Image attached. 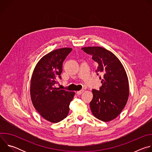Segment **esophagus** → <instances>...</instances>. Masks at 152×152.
Instances as JSON below:
<instances>
[{"instance_id": "obj_1", "label": "esophagus", "mask_w": 152, "mask_h": 152, "mask_svg": "<svg viewBox=\"0 0 152 152\" xmlns=\"http://www.w3.org/2000/svg\"><path fill=\"white\" fill-rule=\"evenodd\" d=\"M83 91H84V90H80V91H77V92H76V94H77V95H80L81 94H82V93H83Z\"/></svg>"}]
</instances>
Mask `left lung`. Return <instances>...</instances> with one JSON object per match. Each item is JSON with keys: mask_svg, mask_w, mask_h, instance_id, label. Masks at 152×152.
Segmentation results:
<instances>
[{"mask_svg": "<svg viewBox=\"0 0 152 152\" xmlns=\"http://www.w3.org/2000/svg\"><path fill=\"white\" fill-rule=\"evenodd\" d=\"M91 55L98 64L97 75L102 74L99 91L92 90L93 97L90 105L94 116L107 122L115 118L124 107L129 94V82L126 71L118 58L101 47L82 48ZM101 79V76L99 77Z\"/></svg>", "mask_w": 152, "mask_h": 152, "instance_id": "8db88e82", "label": "left lung"}]
</instances>
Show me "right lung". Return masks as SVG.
Listing matches in <instances>:
<instances>
[{
    "instance_id": "right-lung-1",
    "label": "right lung",
    "mask_w": 152,
    "mask_h": 152,
    "mask_svg": "<svg viewBox=\"0 0 152 152\" xmlns=\"http://www.w3.org/2000/svg\"><path fill=\"white\" fill-rule=\"evenodd\" d=\"M71 48H62L50 52L37 63L31 82V97L39 114L52 123L66 118L75 93L55 87L57 79H61L62 63L72 52Z\"/></svg>"
}]
</instances>
